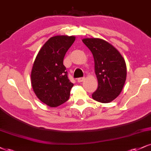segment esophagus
<instances>
[{"instance_id": "1", "label": "esophagus", "mask_w": 151, "mask_h": 151, "mask_svg": "<svg viewBox=\"0 0 151 151\" xmlns=\"http://www.w3.org/2000/svg\"><path fill=\"white\" fill-rule=\"evenodd\" d=\"M85 79V77H80V78H78L77 79V81L79 83H80V82H82V81L84 80Z\"/></svg>"}]
</instances>
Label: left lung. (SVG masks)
<instances>
[{
	"mask_svg": "<svg viewBox=\"0 0 151 151\" xmlns=\"http://www.w3.org/2000/svg\"><path fill=\"white\" fill-rule=\"evenodd\" d=\"M82 41L93 54L99 82L92 98L100 103L111 102L120 94L126 81L124 59L115 47L105 40L87 38Z\"/></svg>",
	"mask_w": 151,
	"mask_h": 151,
	"instance_id": "obj_1",
	"label": "left lung"
}]
</instances>
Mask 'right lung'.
<instances>
[{
  "mask_svg": "<svg viewBox=\"0 0 151 151\" xmlns=\"http://www.w3.org/2000/svg\"><path fill=\"white\" fill-rule=\"evenodd\" d=\"M73 36H55L50 38L36 55L31 73L34 93L41 102L58 107L66 102L74 84L68 77L63 60L73 44Z\"/></svg>",
  "mask_w": 151,
  "mask_h": 151,
  "instance_id": "right-lung-1",
  "label": "right lung"
}]
</instances>
